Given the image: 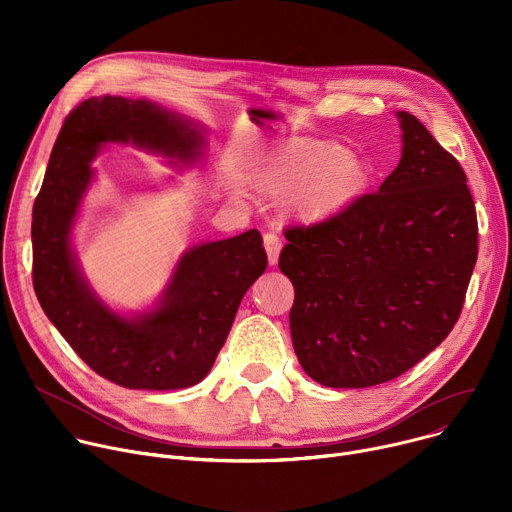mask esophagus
I'll return each mask as SVG.
<instances>
[{"mask_svg": "<svg viewBox=\"0 0 512 512\" xmlns=\"http://www.w3.org/2000/svg\"><path fill=\"white\" fill-rule=\"evenodd\" d=\"M263 245H265V251H267L269 265H275L277 259H279V251H281V239H279V235H275V233H265V235H263Z\"/></svg>", "mask_w": 512, "mask_h": 512, "instance_id": "esophagus-1", "label": "esophagus"}]
</instances>
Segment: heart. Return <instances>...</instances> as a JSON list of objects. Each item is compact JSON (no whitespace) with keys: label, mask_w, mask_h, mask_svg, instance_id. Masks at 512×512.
Instances as JSON below:
<instances>
[{"label":"heart","mask_w":512,"mask_h":512,"mask_svg":"<svg viewBox=\"0 0 512 512\" xmlns=\"http://www.w3.org/2000/svg\"><path fill=\"white\" fill-rule=\"evenodd\" d=\"M367 182V166L338 143L300 145L257 176V188L267 196L302 190L298 210L310 221L344 210L362 194Z\"/></svg>","instance_id":"obj_1"}]
</instances>
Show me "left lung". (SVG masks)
<instances>
[{"label":"left lung","instance_id":"8db88e82","mask_svg":"<svg viewBox=\"0 0 512 512\" xmlns=\"http://www.w3.org/2000/svg\"><path fill=\"white\" fill-rule=\"evenodd\" d=\"M403 156L379 192L285 229L291 342L324 387L397 379L458 322L478 259V218L460 162L399 111Z\"/></svg>","mask_w":512,"mask_h":512}]
</instances>
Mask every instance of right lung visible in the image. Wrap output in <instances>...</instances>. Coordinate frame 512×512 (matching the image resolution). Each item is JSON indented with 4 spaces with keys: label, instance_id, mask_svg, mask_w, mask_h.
<instances>
[{
    "label": "right lung",
    "instance_id": "obj_1",
    "mask_svg": "<svg viewBox=\"0 0 512 512\" xmlns=\"http://www.w3.org/2000/svg\"><path fill=\"white\" fill-rule=\"evenodd\" d=\"M105 141H133L194 160L204 137L150 101L87 99L68 113L32 210V281L38 302L89 367L127 389L168 391L200 383L223 348L239 304L265 271L259 231L188 251L162 306L137 320L109 312L89 291L70 253V225L87 190L89 162Z\"/></svg>",
    "mask_w": 512,
    "mask_h": 512
}]
</instances>
